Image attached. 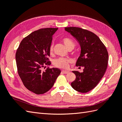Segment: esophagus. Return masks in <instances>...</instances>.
Masks as SVG:
<instances>
[{"label":"esophagus","instance_id":"34e87169","mask_svg":"<svg viewBox=\"0 0 122 122\" xmlns=\"http://www.w3.org/2000/svg\"><path fill=\"white\" fill-rule=\"evenodd\" d=\"M61 72L63 73H64V74H67V73H68V71H64V70H63V71H61Z\"/></svg>","mask_w":122,"mask_h":122}]
</instances>
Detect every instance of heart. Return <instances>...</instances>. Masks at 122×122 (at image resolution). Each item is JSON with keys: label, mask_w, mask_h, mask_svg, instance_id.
<instances>
[{"label": "heart", "mask_w": 122, "mask_h": 122, "mask_svg": "<svg viewBox=\"0 0 122 122\" xmlns=\"http://www.w3.org/2000/svg\"><path fill=\"white\" fill-rule=\"evenodd\" d=\"M63 42L65 45L66 47L68 49H73L75 47V42L73 40L69 38H65L63 39ZM49 52L52 54L53 52V47L50 46L49 48ZM70 62V60L68 59L64 58H59L56 59L54 61V65L57 67L61 68H67L68 67V64Z\"/></svg>", "instance_id": "1"}]
</instances>
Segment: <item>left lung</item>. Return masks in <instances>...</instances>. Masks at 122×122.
Here are the masks:
<instances>
[{
    "label": "left lung",
    "instance_id": "1",
    "mask_svg": "<svg viewBox=\"0 0 122 122\" xmlns=\"http://www.w3.org/2000/svg\"><path fill=\"white\" fill-rule=\"evenodd\" d=\"M79 42L81 53L76 63V66L84 67L83 72L73 71L76 79L71 86L76 91L86 93L97 86L106 71L108 54L99 38L93 32L80 27H65Z\"/></svg>",
    "mask_w": 122,
    "mask_h": 122
}]
</instances>
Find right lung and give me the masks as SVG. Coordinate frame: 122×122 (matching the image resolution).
Here are the masks:
<instances>
[{
    "label": "right lung",
    "instance_id": "right-lung-1",
    "mask_svg": "<svg viewBox=\"0 0 122 122\" xmlns=\"http://www.w3.org/2000/svg\"><path fill=\"white\" fill-rule=\"evenodd\" d=\"M58 28L41 29L34 31L22 40L15 55L18 75L24 86L33 93L41 95L53 86L61 71L49 67L51 64L48 57L52 36Z\"/></svg>",
    "mask_w": 122,
    "mask_h": 122
}]
</instances>
